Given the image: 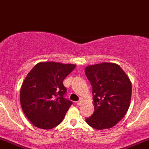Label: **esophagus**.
Here are the masks:
<instances>
[{
	"label": "esophagus",
	"instance_id": "1",
	"mask_svg": "<svg viewBox=\"0 0 149 149\" xmlns=\"http://www.w3.org/2000/svg\"><path fill=\"white\" fill-rule=\"evenodd\" d=\"M76 104H77V105H81V104H82V101H81V100H80L79 101L76 102Z\"/></svg>",
	"mask_w": 149,
	"mask_h": 149
}]
</instances>
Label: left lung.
Instances as JSON below:
<instances>
[{
  "label": "left lung",
  "mask_w": 149,
  "mask_h": 149,
  "mask_svg": "<svg viewBox=\"0 0 149 149\" xmlns=\"http://www.w3.org/2000/svg\"><path fill=\"white\" fill-rule=\"evenodd\" d=\"M92 86L94 112L85 119L97 130L111 128L126 114L131 98V83L121 68L113 63H102L85 68Z\"/></svg>",
  "instance_id": "obj_1"
}]
</instances>
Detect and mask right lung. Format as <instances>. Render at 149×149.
<instances>
[{
    "label": "right lung",
    "instance_id": "1",
    "mask_svg": "<svg viewBox=\"0 0 149 149\" xmlns=\"http://www.w3.org/2000/svg\"><path fill=\"white\" fill-rule=\"evenodd\" d=\"M76 68L58 62L38 63L21 86L20 101L25 116L37 128L51 129L62 122L73 102L66 99L63 81Z\"/></svg>",
    "mask_w": 149,
    "mask_h": 149
}]
</instances>
